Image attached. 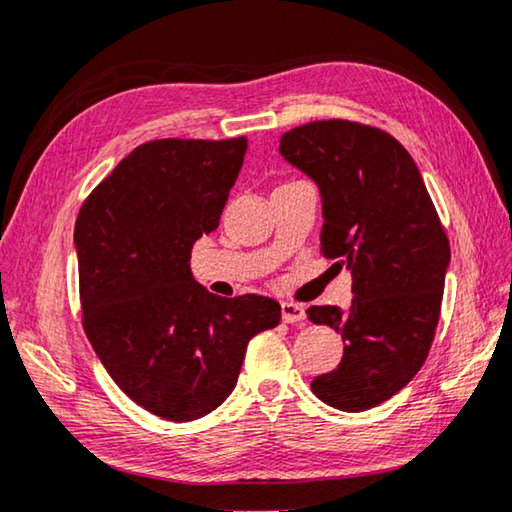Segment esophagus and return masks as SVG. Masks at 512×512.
Listing matches in <instances>:
<instances>
[{
    "label": "esophagus",
    "mask_w": 512,
    "mask_h": 512,
    "mask_svg": "<svg viewBox=\"0 0 512 512\" xmlns=\"http://www.w3.org/2000/svg\"><path fill=\"white\" fill-rule=\"evenodd\" d=\"M281 317H283V322L295 324V322L306 320V311H304V306H301V304H292V301H283V304H281Z\"/></svg>",
    "instance_id": "34e87169"
}]
</instances>
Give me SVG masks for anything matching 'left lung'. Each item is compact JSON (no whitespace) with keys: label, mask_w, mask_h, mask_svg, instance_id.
<instances>
[{"label":"left lung","mask_w":512,"mask_h":512,"mask_svg":"<svg viewBox=\"0 0 512 512\" xmlns=\"http://www.w3.org/2000/svg\"><path fill=\"white\" fill-rule=\"evenodd\" d=\"M279 152L320 188L322 254L347 265L354 292L347 311H306L345 342L340 365L315 376L311 390L360 413L397 395L429 356L449 240L413 156L390 133L322 120L283 133Z\"/></svg>","instance_id":"obj_1"}]
</instances>
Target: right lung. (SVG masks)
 I'll list each match as a JSON object with an SVG mask.
<instances>
[{"instance_id": "add662e5", "label": "right lung", "mask_w": 512, "mask_h": 512, "mask_svg": "<svg viewBox=\"0 0 512 512\" xmlns=\"http://www.w3.org/2000/svg\"><path fill=\"white\" fill-rule=\"evenodd\" d=\"M245 154V136L145 142L90 192L74 226L90 345L124 395L163 420L220 406L249 340L281 320L279 301L217 297L190 272Z\"/></svg>"}]
</instances>
